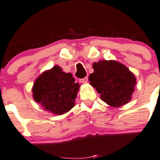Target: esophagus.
Instances as JSON below:
<instances>
[{
  "instance_id": "1",
  "label": "esophagus",
  "mask_w": 160,
  "mask_h": 160,
  "mask_svg": "<svg viewBox=\"0 0 160 160\" xmlns=\"http://www.w3.org/2000/svg\"><path fill=\"white\" fill-rule=\"evenodd\" d=\"M88 81V77H85L84 78H82L80 80V83H87Z\"/></svg>"
}]
</instances>
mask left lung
Here are the masks:
<instances>
[{
    "instance_id": "left-lung-1",
    "label": "left lung",
    "mask_w": 160,
    "mask_h": 160,
    "mask_svg": "<svg viewBox=\"0 0 160 160\" xmlns=\"http://www.w3.org/2000/svg\"><path fill=\"white\" fill-rule=\"evenodd\" d=\"M93 68L89 81L102 101L111 107H120L130 101L136 78L127 67L115 61L103 60L94 63Z\"/></svg>"
}]
</instances>
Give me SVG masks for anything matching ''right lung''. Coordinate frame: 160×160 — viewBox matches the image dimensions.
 Wrapping results in <instances>:
<instances>
[{"label": "right lung", "instance_id": "1", "mask_svg": "<svg viewBox=\"0 0 160 160\" xmlns=\"http://www.w3.org/2000/svg\"><path fill=\"white\" fill-rule=\"evenodd\" d=\"M79 87L71 73L64 72L56 65L35 80L33 97L45 110L61 115L74 107Z\"/></svg>", "mask_w": 160, "mask_h": 160}]
</instances>
